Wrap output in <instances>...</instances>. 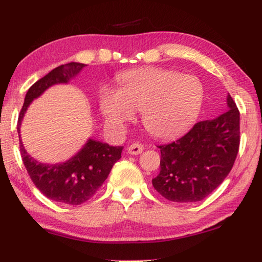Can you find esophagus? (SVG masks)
Segmentation results:
<instances>
[{
	"mask_svg": "<svg viewBox=\"0 0 262 262\" xmlns=\"http://www.w3.org/2000/svg\"><path fill=\"white\" fill-rule=\"evenodd\" d=\"M143 145L140 143H133L129 147L127 148V152L129 155H140L142 151H143Z\"/></svg>",
	"mask_w": 262,
	"mask_h": 262,
	"instance_id": "1",
	"label": "esophagus"
}]
</instances>
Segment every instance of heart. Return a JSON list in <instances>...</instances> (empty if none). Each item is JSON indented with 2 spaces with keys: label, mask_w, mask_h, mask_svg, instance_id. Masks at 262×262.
Listing matches in <instances>:
<instances>
[{
  "label": "heart",
  "mask_w": 262,
  "mask_h": 262,
  "mask_svg": "<svg viewBox=\"0 0 262 262\" xmlns=\"http://www.w3.org/2000/svg\"><path fill=\"white\" fill-rule=\"evenodd\" d=\"M203 103V86L193 75L173 70L142 68L121 74L118 90L103 88L99 108L106 122L121 128L142 112V123L150 135L172 140L196 122Z\"/></svg>",
  "instance_id": "obj_1"
}]
</instances>
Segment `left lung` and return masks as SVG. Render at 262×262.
<instances>
[{"label": "left lung", "instance_id": "8db88e82", "mask_svg": "<svg viewBox=\"0 0 262 262\" xmlns=\"http://www.w3.org/2000/svg\"><path fill=\"white\" fill-rule=\"evenodd\" d=\"M228 111L212 120L195 123L177 142L161 145V172L152 185L173 202L207 198L227 178L239 148V111L227 96Z\"/></svg>", "mask_w": 262, "mask_h": 262}]
</instances>
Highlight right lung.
<instances>
[{"mask_svg": "<svg viewBox=\"0 0 262 262\" xmlns=\"http://www.w3.org/2000/svg\"><path fill=\"white\" fill-rule=\"evenodd\" d=\"M84 67V63L70 62L59 66L35 82L26 92L17 125L21 159L35 187L53 201L73 206L81 205L94 196L108 177L114 163L121 158L123 147H111L107 143L89 139L68 161L41 163L25 150L20 139V127L26 111L34 99L55 84H67L76 78Z\"/></svg>", "mask_w": 262, "mask_h": 262, "instance_id": "add662e5", "label": "right lung"}]
</instances>
